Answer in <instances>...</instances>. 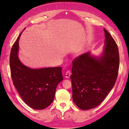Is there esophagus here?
<instances>
[{
	"instance_id": "obj_1",
	"label": "esophagus",
	"mask_w": 129,
	"mask_h": 129,
	"mask_svg": "<svg viewBox=\"0 0 129 129\" xmlns=\"http://www.w3.org/2000/svg\"><path fill=\"white\" fill-rule=\"evenodd\" d=\"M71 75V73L70 72V70H68L66 72V73H65V77L66 78H69Z\"/></svg>"
}]
</instances>
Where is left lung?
<instances>
[{"instance_id":"8db88e82","label":"left lung","mask_w":129,"mask_h":129,"mask_svg":"<svg viewBox=\"0 0 129 129\" xmlns=\"http://www.w3.org/2000/svg\"><path fill=\"white\" fill-rule=\"evenodd\" d=\"M105 46L102 55L95 57L89 52L73 61L70 75L73 99L84 110L95 108L103 102L113 88L118 75L119 53L110 33L104 29Z\"/></svg>"}]
</instances>
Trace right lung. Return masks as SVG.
<instances>
[{
    "mask_svg": "<svg viewBox=\"0 0 129 129\" xmlns=\"http://www.w3.org/2000/svg\"><path fill=\"white\" fill-rule=\"evenodd\" d=\"M11 49L10 68L14 85L25 103L32 109L42 110L54 100L57 85L63 77L61 67L31 69L19 59V40Z\"/></svg>",
    "mask_w": 129,
    "mask_h": 129,
    "instance_id": "right-lung-1",
    "label": "right lung"
}]
</instances>
